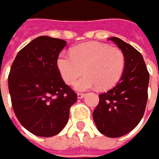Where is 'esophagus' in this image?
Returning <instances> with one entry per match:
<instances>
[{"instance_id": "obj_1", "label": "esophagus", "mask_w": 159, "mask_h": 159, "mask_svg": "<svg viewBox=\"0 0 159 159\" xmlns=\"http://www.w3.org/2000/svg\"><path fill=\"white\" fill-rule=\"evenodd\" d=\"M77 96H78V98H79V99H82L83 97L85 96V94H83V93H78Z\"/></svg>"}]
</instances>
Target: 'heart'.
<instances>
[{
  "label": "heart",
  "mask_w": 159,
  "mask_h": 159,
  "mask_svg": "<svg viewBox=\"0 0 159 159\" xmlns=\"http://www.w3.org/2000/svg\"><path fill=\"white\" fill-rule=\"evenodd\" d=\"M57 68L66 84L71 85L84 73L74 89L83 91L97 87L100 90L112 88L120 80L125 68V56L118 48L100 42H87L74 47L70 56L60 54Z\"/></svg>",
  "instance_id": "b5f03b06"
}]
</instances>
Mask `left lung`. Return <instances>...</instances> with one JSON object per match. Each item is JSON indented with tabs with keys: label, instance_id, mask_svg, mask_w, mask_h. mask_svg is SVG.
<instances>
[{
	"label": "left lung",
	"instance_id": "obj_1",
	"mask_svg": "<svg viewBox=\"0 0 159 159\" xmlns=\"http://www.w3.org/2000/svg\"><path fill=\"white\" fill-rule=\"evenodd\" d=\"M109 40L125 56V68L119 83L99 95L93 119L100 133L107 137L123 136L143 119L148 100L150 74L143 57L134 48L117 37Z\"/></svg>",
	"mask_w": 159,
	"mask_h": 159
}]
</instances>
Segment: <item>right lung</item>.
<instances>
[{
    "mask_svg": "<svg viewBox=\"0 0 159 159\" xmlns=\"http://www.w3.org/2000/svg\"><path fill=\"white\" fill-rule=\"evenodd\" d=\"M66 41L48 36L33 40L17 53L10 68L9 91L21 125L37 136L57 134L67 124L77 95L57 68Z\"/></svg>",
    "mask_w": 159,
    "mask_h": 159,
    "instance_id": "obj_1",
    "label": "right lung"
}]
</instances>
